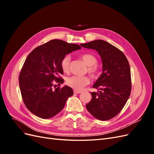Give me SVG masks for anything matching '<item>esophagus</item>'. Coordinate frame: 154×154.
I'll return each mask as SVG.
<instances>
[{
	"label": "esophagus",
	"instance_id": "esophagus-1",
	"mask_svg": "<svg viewBox=\"0 0 154 154\" xmlns=\"http://www.w3.org/2000/svg\"><path fill=\"white\" fill-rule=\"evenodd\" d=\"M81 92H82V91H77V90L74 91V94H80V93H81Z\"/></svg>",
	"mask_w": 154,
	"mask_h": 154
}]
</instances>
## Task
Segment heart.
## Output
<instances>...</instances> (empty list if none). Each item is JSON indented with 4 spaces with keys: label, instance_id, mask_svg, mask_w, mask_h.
Instances as JSON below:
<instances>
[{
    "label": "heart",
    "instance_id": "obj_1",
    "mask_svg": "<svg viewBox=\"0 0 154 154\" xmlns=\"http://www.w3.org/2000/svg\"><path fill=\"white\" fill-rule=\"evenodd\" d=\"M81 58L88 66L87 71L90 76L93 78L98 77L100 70L96 65L97 63V58L95 56L91 53H84L81 55ZM70 62H71V57L69 55L64 57L61 60L60 66L63 72H67L69 71ZM88 83H89V79L87 76H72L67 78L66 80V84L75 90H80Z\"/></svg>",
    "mask_w": 154,
    "mask_h": 154
}]
</instances>
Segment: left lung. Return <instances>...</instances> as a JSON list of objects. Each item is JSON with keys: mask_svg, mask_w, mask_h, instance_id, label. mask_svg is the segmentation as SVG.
<instances>
[{"mask_svg": "<svg viewBox=\"0 0 154 154\" xmlns=\"http://www.w3.org/2000/svg\"><path fill=\"white\" fill-rule=\"evenodd\" d=\"M96 50L101 58L102 73L92 87V99L86 108L96 119L106 121L123 109L131 92V74L125 55L115 46L102 40L80 44Z\"/></svg>", "mask_w": 154, "mask_h": 154, "instance_id": "left-lung-1", "label": "left lung"}]
</instances>
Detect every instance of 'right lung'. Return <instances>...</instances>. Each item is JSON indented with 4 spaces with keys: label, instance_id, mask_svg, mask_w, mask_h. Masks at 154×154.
<instances>
[{
    "label": "right lung",
    "instance_id": "1",
    "mask_svg": "<svg viewBox=\"0 0 154 154\" xmlns=\"http://www.w3.org/2000/svg\"><path fill=\"white\" fill-rule=\"evenodd\" d=\"M81 48L79 45L55 39L30 53L20 73L19 86L23 101L31 113L48 119L63 109L73 91L67 85L53 89L54 83H63L59 77L63 73L60 66L62 58Z\"/></svg>",
    "mask_w": 154,
    "mask_h": 154
}]
</instances>
